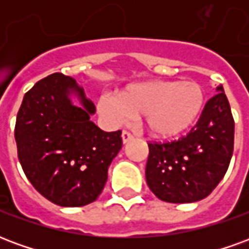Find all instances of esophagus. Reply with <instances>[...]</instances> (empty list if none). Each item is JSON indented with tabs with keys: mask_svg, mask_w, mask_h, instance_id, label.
<instances>
[{
	"mask_svg": "<svg viewBox=\"0 0 249 249\" xmlns=\"http://www.w3.org/2000/svg\"><path fill=\"white\" fill-rule=\"evenodd\" d=\"M121 137H123V142H124V144H126V142H129V141L133 140V135H132V133H129V132H126V130H124V132H123Z\"/></svg>",
	"mask_w": 249,
	"mask_h": 249,
	"instance_id": "esophagus-1",
	"label": "esophagus"
}]
</instances>
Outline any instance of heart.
<instances>
[{"instance_id":"b5f03b06","label":"heart","mask_w":249,"mask_h":249,"mask_svg":"<svg viewBox=\"0 0 249 249\" xmlns=\"http://www.w3.org/2000/svg\"><path fill=\"white\" fill-rule=\"evenodd\" d=\"M203 107V89L196 82L157 80L132 84L119 96L104 93L97 104L100 116L110 125L142 116L146 130L159 139H172L189 129Z\"/></svg>"}]
</instances>
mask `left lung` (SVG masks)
Instances as JSON below:
<instances>
[{
	"label": "left lung",
	"mask_w": 249,
	"mask_h": 249,
	"mask_svg": "<svg viewBox=\"0 0 249 249\" xmlns=\"http://www.w3.org/2000/svg\"><path fill=\"white\" fill-rule=\"evenodd\" d=\"M216 92L187 136L148 144L146 184L162 201H198L224 178L233 153L235 121L223 85Z\"/></svg>",
	"instance_id": "1"
}]
</instances>
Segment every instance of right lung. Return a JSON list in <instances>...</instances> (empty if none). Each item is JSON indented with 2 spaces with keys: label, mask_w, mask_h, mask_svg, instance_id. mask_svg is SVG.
Returning a JSON list of instances; mask_svg holds the SVG:
<instances>
[{
  "label": "right lung",
  "mask_w": 249,
  "mask_h": 249,
  "mask_svg": "<svg viewBox=\"0 0 249 249\" xmlns=\"http://www.w3.org/2000/svg\"><path fill=\"white\" fill-rule=\"evenodd\" d=\"M94 113L84 89L62 73L25 93L14 129L18 160L32 185L57 205L93 203L123 146L121 130L100 129L90 121Z\"/></svg>",
  "instance_id": "add662e5"
}]
</instances>
